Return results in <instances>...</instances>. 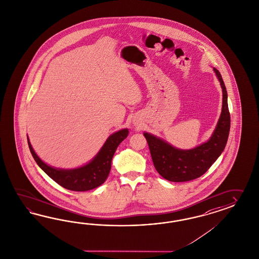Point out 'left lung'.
Segmentation results:
<instances>
[{"instance_id": "obj_1", "label": "left lung", "mask_w": 259, "mask_h": 259, "mask_svg": "<svg viewBox=\"0 0 259 259\" xmlns=\"http://www.w3.org/2000/svg\"><path fill=\"white\" fill-rule=\"evenodd\" d=\"M222 87L223 102L220 120L211 139L192 150H180L157 137L144 133L153 163L157 172L167 181H193L208 171L218 159L227 143L231 117L228 108L227 91L220 71L213 68Z\"/></svg>"}]
</instances>
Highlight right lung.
Wrapping results in <instances>:
<instances>
[{
  "mask_svg": "<svg viewBox=\"0 0 259 259\" xmlns=\"http://www.w3.org/2000/svg\"><path fill=\"white\" fill-rule=\"evenodd\" d=\"M127 136V129H123L117 133L113 134L112 136H110L99 154L91 162L83 167L73 170H58L46 164L36 155L29 141H27V142L35 161L47 176H49L53 181L63 188L76 192H83L97 188L106 181L111 169L112 157L119 143L126 139Z\"/></svg>",
  "mask_w": 259,
  "mask_h": 259,
  "instance_id": "add662e5",
  "label": "right lung"
}]
</instances>
